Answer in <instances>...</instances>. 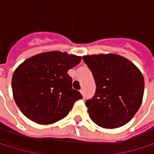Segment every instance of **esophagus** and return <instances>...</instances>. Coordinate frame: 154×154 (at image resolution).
Returning a JSON list of instances; mask_svg holds the SVG:
<instances>
[{
	"instance_id": "34e87169",
	"label": "esophagus",
	"mask_w": 154,
	"mask_h": 154,
	"mask_svg": "<svg viewBox=\"0 0 154 154\" xmlns=\"http://www.w3.org/2000/svg\"><path fill=\"white\" fill-rule=\"evenodd\" d=\"M80 93H81V95L83 97H85V91H84V90H80Z\"/></svg>"
}]
</instances>
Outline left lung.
<instances>
[{
  "mask_svg": "<svg viewBox=\"0 0 154 154\" xmlns=\"http://www.w3.org/2000/svg\"><path fill=\"white\" fill-rule=\"evenodd\" d=\"M92 72L96 91L86 100L91 119L104 128H116L128 123L141 105L144 79L139 68L117 54L83 56Z\"/></svg>",
  "mask_w": 154,
  "mask_h": 154,
  "instance_id": "left-lung-1",
  "label": "left lung"
}]
</instances>
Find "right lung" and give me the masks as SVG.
I'll use <instances>...</instances> for the list:
<instances>
[{
	"label": "right lung",
	"mask_w": 154,
	"mask_h": 154,
	"mask_svg": "<svg viewBox=\"0 0 154 154\" xmlns=\"http://www.w3.org/2000/svg\"><path fill=\"white\" fill-rule=\"evenodd\" d=\"M80 61V56L54 51L23 62L14 72L12 90L24 116L41 125L66 117L75 100L82 99L80 92L72 88L67 74Z\"/></svg>",
	"instance_id": "right-lung-1"
}]
</instances>
